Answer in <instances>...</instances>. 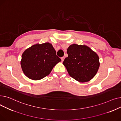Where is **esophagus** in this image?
<instances>
[{
    "label": "esophagus",
    "mask_w": 121,
    "mask_h": 121,
    "mask_svg": "<svg viewBox=\"0 0 121 121\" xmlns=\"http://www.w3.org/2000/svg\"><path fill=\"white\" fill-rule=\"evenodd\" d=\"M61 60H62V62H63V61L64 60V57H61Z\"/></svg>",
    "instance_id": "1"
}]
</instances>
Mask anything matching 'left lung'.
Here are the masks:
<instances>
[{
	"instance_id": "1",
	"label": "left lung",
	"mask_w": 121,
	"mask_h": 121,
	"mask_svg": "<svg viewBox=\"0 0 121 121\" xmlns=\"http://www.w3.org/2000/svg\"><path fill=\"white\" fill-rule=\"evenodd\" d=\"M67 53L63 64L72 78L83 83L95 77L100 65L99 57L89 47L74 43L68 48Z\"/></svg>"
}]
</instances>
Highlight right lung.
I'll return each mask as SVG.
<instances>
[{"label":"right lung","instance_id":"right-lung-1","mask_svg":"<svg viewBox=\"0 0 121 121\" xmlns=\"http://www.w3.org/2000/svg\"><path fill=\"white\" fill-rule=\"evenodd\" d=\"M61 61L49 43H36L23 52L21 65L24 74L30 79L40 80L48 75Z\"/></svg>","mask_w":121,"mask_h":121}]
</instances>
